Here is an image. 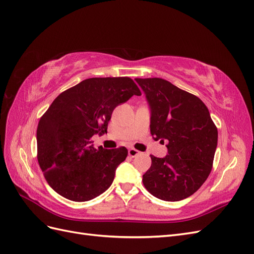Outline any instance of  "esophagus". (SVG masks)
Returning a JSON list of instances; mask_svg holds the SVG:
<instances>
[{
    "label": "esophagus",
    "instance_id": "esophagus-1",
    "mask_svg": "<svg viewBox=\"0 0 254 254\" xmlns=\"http://www.w3.org/2000/svg\"><path fill=\"white\" fill-rule=\"evenodd\" d=\"M139 153H140V151L134 149V148H130V149L128 150V155H129L130 157H132V158H134L135 156L139 155Z\"/></svg>",
    "mask_w": 254,
    "mask_h": 254
}]
</instances>
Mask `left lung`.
<instances>
[{"instance_id":"obj_1","label":"left lung","mask_w":254,"mask_h":254,"mask_svg":"<svg viewBox=\"0 0 254 254\" xmlns=\"http://www.w3.org/2000/svg\"><path fill=\"white\" fill-rule=\"evenodd\" d=\"M150 107L153 140L167 142V156H150L143 184L151 195L179 201L193 195L207 179L218 131L200 98L162 78H135Z\"/></svg>"}]
</instances>
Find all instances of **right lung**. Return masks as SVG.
<instances>
[{
  "label": "right lung",
  "mask_w": 254,
  "mask_h": 254,
  "mask_svg": "<svg viewBox=\"0 0 254 254\" xmlns=\"http://www.w3.org/2000/svg\"><path fill=\"white\" fill-rule=\"evenodd\" d=\"M141 95L129 77L88 78L60 93L37 128V159L49 186L72 201H88L112 184L125 147L96 149L91 137L107 133L114 108Z\"/></svg>",
  "instance_id": "1"
}]
</instances>
